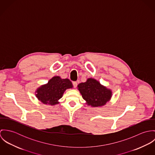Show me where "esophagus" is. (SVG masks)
<instances>
[{
	"instance_id": "1",
	"label": "esophagus",
	"mask_w": 155,
	"mask_h": 155,
	"mask_svg": "<svg viewBox=\"0 0 155 155\" xmlns=\"http://www.w3.org/2000/svg\"><path fill=\"white\" fill-rule=\"evenodd\" d=\"M73 87H74V88H76V87H77V85H78L77 82H76V81L73 82Z\"/></svg>"
}]
</instances>
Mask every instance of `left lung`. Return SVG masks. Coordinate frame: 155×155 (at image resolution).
I'll return each mask as SVG.
<instances>
[{
	"label": "left lung",
	"instance_id": "obj_1",
	"mask_svg": "<svg viewBox=\"0 0 155 155\" xmlns=\"http://www.w3.org/2000/svg\"><path fill=\"white\" fill-rule=\"evenodd\" d=\"M78 89L87 104L92 107L102 106L110 99L111 92L110 89L100 85L95 79L89 78L84 83L78 85Z\"/></svg>",
	"mask_w": 155,
	"mask_h": 155
}]
</instances>
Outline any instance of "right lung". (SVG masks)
Here are the masks:
<instances>
[{
	"label": "right lung",
	"mask_w": 155,
	"mask_h": 155,
	"mask_svg": "<svg viewBox=\"0 0 155 155\" xmlns=\"http://www.w3.org/2000/svg\"><path fill=\"white\" fill-rule=\"evenodd\" d=\"M72 87V83L69 79H62L59 76H55L46 85L38 89L36 95L43 103L55 105L58 103V100L62 97L65 90Z\"/></svg>",
	"instance_id": "1"
}]
</instances>
